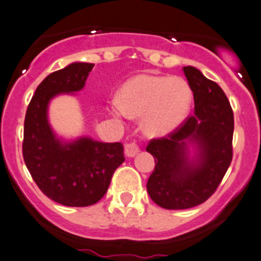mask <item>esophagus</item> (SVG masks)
<instances>
[{
  "instance_id": "34e87169",
  "label": "esophagus",
  "mask_w": 261,
  "mask_h": 261,
  "mask_svg": "<svg viewBox=\"0 0 261 261\" xmlns=\"http://www.w3.org/2000/svg\"><path fill=\"white\" fill-rule=\"evenodd\" d=\"M139 151H140V146H139L138 142L131 141V142H127V144L125 145V152L128 158H133V156H135Z\"/></svg>"
}]
</instances>
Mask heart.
I'll return each instance as SVG.
<instances>
[{
	"mask_svg": "<svg viewBox=\"0 0 261 261\" xmlns=\"http://www.w3.org/2000/svg\"><path fill=\"white\" fill-rule=\"evenodd\" d=\"M191 102L193 91L182 77L141 73L123 85L120 101L112 102V111L144 117V128L149 135L164 136L186 119Z\"/></svg>",
	"mask_w": 261,
	"mask_h": 261,
	"instance_id": "heart-1",
	"label": "heart"
}]
</instances>
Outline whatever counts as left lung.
<instances>
[{
  "mask_svg": "<svg viewBox=\"0 0 261 261\" xmlns=\"http://www.w3.org/2000/svg\"><path fill=\"white\" fill-rule=\"evenodd\" d=\"M194 92V115L164 138L151 139L146 151L155 159L147 193L167 210H184L206 201L216 191L232 160L234 114L216 82L193 66L182 67ZM185 139L199 145L195 164L188 161Z\"/></svg>",
  "mask_w": 261,
  "mask_h": 261,
  "instance_id": "obj_1",
  "label": "left lung"
}]
</instances>
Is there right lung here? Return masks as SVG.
Wrapping results in <instances>:
<instances>
[{"mask_svg":"<svg viewBox=\"0 0 261 261\" xmlns=\"http://www.w3.org/2000/svg\"><path fill=\"white\" fill-rule=\"evenodd\" d=\"M94 64L75 62L50 73L37 86L24 117L22 153L32 179L46 196L65 206H90L102 199L125 161L121 142L82 138L61 144L47 121V105L61 92L84 87Z\"/></svg>","mask_w":261,"mask_h":261,"instance_id":"1","label":"right lung"}]
</instances>
